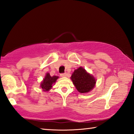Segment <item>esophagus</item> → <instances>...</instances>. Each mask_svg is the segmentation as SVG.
<instances>
[{
    "label": "esophagus",
    "mask_w": 134,
    "mask_h": 134,
    "mask_svg": "<svg viewBox=\"0 0 134 134\" xmlns=\"http://www.w3.org/2000/svg\"><path fill=\"white\" fill-rule=\"evenodd\" d=\"M60 75H61V76L63 77H65L67 76V74L65 73H61Z\"/></svg>",
    "instance_id": "1"
}]
</instances>
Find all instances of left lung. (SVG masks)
I'll use <instances>...</instances> for the list:
<instances>
[{
  "mask_svg": "<svg viewBox=\"0 0 134 134\" xmlns=\"http://www.w3.org/2000/svg\"><path fill=\"white\" fill-rule=\"evenodd\" d=\"M71 79L76 88L81 93L90 92L95 87L96 83L94 77L87 73L82 67L74 71L71 75Z\"/></svg>",
  "mask_w": 134,
  "mask_h": 134,
  "instance_id": "obj_1",
  "label": "left lung"
}]
</instances>
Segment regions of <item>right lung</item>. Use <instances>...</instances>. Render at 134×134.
<instances>
[{
  "label": "right lung",
  "instance_id": "right-lung-1",
  "mask_svg": "<svg viewBox=\"0 0 134 134\" xmlns=\"http://www.w3.org/2000/svg\"><path fill=\"white\" fill-rule=\"evenodd\" d=\"M58 78H59L58 76H51L49 73H47L46 74L45 77L41 82L40 84L41 88L44 91H49L52 87L53 84L56 82Z\"/></svg>",
  "mask_w": 134,
  "mask_h": 134
}]
</instances>
